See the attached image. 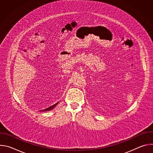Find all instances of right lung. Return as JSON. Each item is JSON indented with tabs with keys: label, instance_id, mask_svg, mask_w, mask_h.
<instances>
[{
	"label": "right lung",
	"instance_id": "1",
	"mask_svg": "<svg viewBox=\"0 0 153 153\" xmlns=\"http://www.w3.org/2000/svg\"><path fill=\"white\" fill-rule=\"evenodd\" d=\"M58 103H59V102L56 103V104H54L53 105H52V106H50V107H48V108H46V109H44V110H40V111H50V110H53V109L54 108H55V106L58 104Z\"/></svg>",
	"mask_w": 153,
	"mask_h": 153
}]
</instances>
